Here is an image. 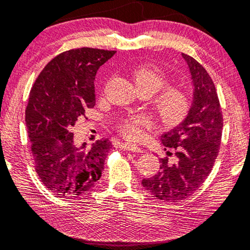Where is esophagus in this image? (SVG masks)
Masks as SVG:
<instances>
[{"label":"esophagus","instance_id":"obj_1","mask_svg":"<svg viewBox=\"0 0 250 250\" xmlns=\"http://www.w3.org/2000/svg\"><path fill=\"white\" fill-rule=\"evenodd\" d=\"M121 147L125 150H129V152H134V153H142L143 152V149L141 148V147L133 145V144H128V143H124V144L121 145Z\"/></svg>","mask_w":250,"mask_h":250}]
</instances>
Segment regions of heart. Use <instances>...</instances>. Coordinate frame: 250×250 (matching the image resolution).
Listing matches in <instances>:
<instances>
[{"mask_svg":"<svg viewBox=\"0 0 250 250\" xmlns=\"http://www.w3.org/2000/svg\"><path fill=\"white\" fill-rule=\"evenodd\" d=\"M134 80L142 93L153 95L160 91L154 98L153 106L164 124L176 125L186 117L191 105L189 93L179 85L166 86L168 79L161 68L142 65L135 69ZM150 123V118L144 114H129L117 121L116 129L122 136L135 141L142 136L143 128L148 127Z\"/></svg>","mask_w":250,"mask_h":250,"instance_id":"obj_1","label":"heart"}]
</instances>
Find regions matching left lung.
Returning <instances> with one entry per match:
<instances>
[{
	"label": "left lung",
	"mask_w": 250,
	"mask_h": 250,
	"mask_svg": "<svg viewBox=\"0 0 250 250\" xmlns=\"http://www.w3.org/2000/svg\"><path fill=\"white\" fill-rule=\"evenodd\" d=\"M183 57L195 86L193 105L183 123L161 137L166 148L175 150L176 163L161 158V170L142 181L154 197L168 203L186 199L203 185L214 167L223 135V112L214 82L194 57L185 53Z\"/></svg>",
	"instance_id": "obj_1"
}]
</instances>
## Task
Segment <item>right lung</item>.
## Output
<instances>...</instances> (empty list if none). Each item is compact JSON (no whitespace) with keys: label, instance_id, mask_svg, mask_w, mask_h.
Instances as JSON below:
<instances>
[{"label":"right lung","instance_id":"1","mask_svg":"<svg viewBox=\"0 0 250 250\" xmlns=\"http://www.w3.org/2000/svg\"><path fill=\"white\" fill-rule=\"evenodd\" d=\"M116 51L73 48L55 56L36 79L25 109L34 167L43 185L64 198L77 197L101 178L112 144L76 146L72 126L95 105L97 69Z\"/></svg>","mask_w":250,"mask_h":250}]
</instances>
